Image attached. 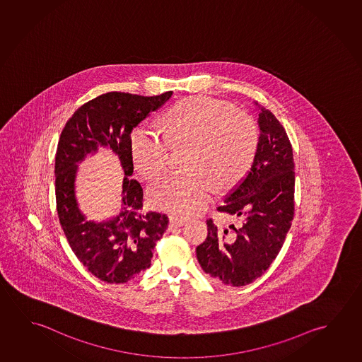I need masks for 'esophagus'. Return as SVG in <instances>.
<instances>
[{
  "mask_svg": "<svg viewBox=\"0 0 362 362\" xmlns=\"http://www.w3.org/2000/svg\"><path fill=\"white\" fill-rule=\"evenodd\" d=\"M186 223V220L185 218H170V224L173 228H180V226H182Z\"/></svg>",
  "mask_w": 362,
  "mask_h": 362,
  "instance_id": "34e87169",
  "label": "esophagus"
}]
</instances>
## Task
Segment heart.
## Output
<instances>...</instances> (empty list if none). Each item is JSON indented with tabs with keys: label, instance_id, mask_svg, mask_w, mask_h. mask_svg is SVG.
<instances>
[{
	"label": "heart",
	"instance_id": "b5f03b06",
	"mask_svg": "<svg viewBox=\"0 0 362 362\" xmlns=\"http://www.w3.org/2000/svg\"><path fill=\"white\" fill-rule=\"evenodd\" d=\"M163 132L142 124L131 134L133 166L152 180L170 163L171 147L187 144L185 171L161 178L149 189L152 206L194 216L213 200L216 185L229 189L250 170L258 151V127L250 115L210 97H192L167 110Z\"/></svg>",
	"mask_w": 362,
	"mask_h": 362
}]
</instances>
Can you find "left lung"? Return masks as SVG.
Instances as JSON below:
<instances>
[{"mask_svg":"<svg viewBox=\"0 0 362 362\" xmlns=\"http://www.w3.org/2000/svg\"><path fill=\"white\" fill-rule=\"evenodd\" d=\"M258 151L250 171L225 196L220 213L239 220L220 229L207 218V238L196 247L211 279L243 287L264 274L281 252L294 216V161L286 129L260 107Z\"/></svg>","mask_w":362,"mask_h":362,"instance_id":"obj_1","label":"left lung"}]
</instances>
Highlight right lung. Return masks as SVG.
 Returning <instances> with one entry per match:
<instances>
[{
	"label": "right lung",
	"instance_id": "right-lung-1",
	"mask_svg": "<svg viewBox=\"0 0 362 362\" xmlns=\"http://www.w3.org/2000/svg\"><path fill=\"white\" fill-rule=\"evenodd\" d=\"M173 92L155 97L110 92L94 98L74 112L60 134L55 156V197L59 223L76 258L107 283L131 281L151 267L156 241L168 226V218L144 211V189L133 173L131 132L152 112L161 108ZM99 145L110 146L122 160L124 179L122 213L103 223L88 222L77 209L74 181L76 163Z\"/></svg>",
	"mask_w": 362,
	"mask_h": 362
}]
</instances>
